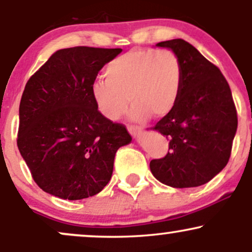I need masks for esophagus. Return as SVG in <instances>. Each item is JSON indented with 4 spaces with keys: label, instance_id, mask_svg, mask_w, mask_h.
<instances>
[{
    "label": "esophagus",
    "instance_id": "esophagus-1",
    "mask_svg": "<svg viewBox=\"0 0 252 252\" xmlns=\"http://www.w3.org/2000/svg\"><path fill=\"white\" fill-rule=\"evenodd\" d=\"M128 131L130 132V135L134 136V137H137L138 135L142 132V129L138 128V126H128Z\"/></svg>",
    "mask_w": 252,
    "mask_h": 252
}]
</instances>
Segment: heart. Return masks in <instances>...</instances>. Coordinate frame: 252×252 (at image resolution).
<instances>
[{
	"label": "heart",
	"instance_id": "heart-1",
	"mask_svg": "<svg viewBox=\"0 0 252 252\" xmlns=\"http://www.w3.org/2000/svg\"><path fill=\"white\" fill-rule=\"evenodd\" d=\"M105 82L91 88L92 99L106 120L118 121L132 105L130 117L144 122L161 118L174 109L180 94L182 66L167 48H140L111 60L104 70Z\"/></svg>",
	"mask_w": 252,
	"mask_h": 252
}]
</instances>
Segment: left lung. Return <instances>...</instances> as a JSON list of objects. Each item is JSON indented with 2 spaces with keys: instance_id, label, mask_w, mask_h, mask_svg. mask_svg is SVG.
I'll use <instances>...</instances> for the list:
<instances>
[{
  "instance_id": "obj_1",
  "label": "left lung",
  "mask_w": 252,
  "mask_h": 252,
  "mask_svg": "<svg viewBox=\"0 0 252 252\" xmlns=\"http://www.w3.org/2000/svg\"><path fill=\"white\" fill-rule=\"evenodd\" d=\"M172 50L182 66L174 109L153 130L169 141L162 158L150 161L158 181L175 189L198 187L226 166L237 131V110L222 73L190 43L173 39L156 43Z\"/></svg>"
}]
</instances>
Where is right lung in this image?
Returning a JSON list of instances; mask_svg holds the SVG:
<instances>
[{
	"mask_svg": "<svg viewBox=\"0 0 252 252\" xmlns=\"http://www.w3.org/2000/svg\"><path fill=\"white\" fill-rule=\"evenodd\" d=\"M122 48L78 46L52 54L30 78L19 109L17 147L37 186L68 200L108 185L118 148L131 142L92 99L98 72Z\"/></svg>",
	"mask_w": 252,
	"mask_h": 252,
	"instance_id": "obj_1",
	"label": "right lung"
}]
</instances>
